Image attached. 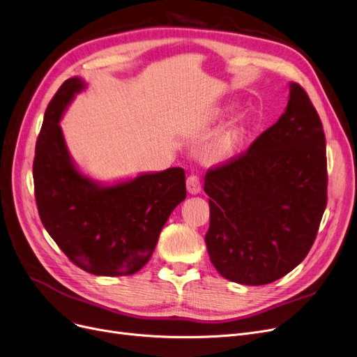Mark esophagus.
<instances>
[{
    "label": "esophagus",
    "mask_w": 357,
    "mask_h": 357,
    "mask_svg": "<svg viewBox=\"0 0 357 357\" xmlns=\"http://www.w3.org/2000/svg\"><path fill=\"white\" fill-rule=\"evenodd\" d=\"M186 184H188V192L192 193V195H197L199 192H201V180H199L197 176L195 174H190L186 180Z\"/></svg>",
    "instance_id": "34e87169"
}]
</instances>
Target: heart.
Here are the masks:
<instances>
[{"instance_id": "b5f03b06", "label": "heart", "mask_w": 357, "mask_h": 357, "mask_svg": "<svg viewBox=\"0 0 357 357\" xmlns=\"http://www.w3.org/2000/svg\"><path fill=\"white\" fill-rule=\"evenodd\" d=\"M240 132H241V126L240 124L231 127V129L228 130V133L220 140V144L217 145V149H215V153L221 155V153H224V152H227L228 149H230L234 145V142L237 140Z\"/></svg>"}]
</instances>
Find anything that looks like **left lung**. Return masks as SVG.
<instances>
[{
    "instance_id": "8db88e82",
    "label": "left lung",
    "mask_w": 357,
    "mask_h": 357,
    "mask_svg": "<svg viewBox=\"0 0 357 357\" xmlns=\"http://www.w3.org/2000/svg\"><path fill=\"white\" fill-rule=\"evenodd\" d=\"M326 186L321 119L305 89L291 83L280 120L246 152L206 171L212 265L245 286L289 274L317 238Z\"/></svg>"
}]
</instances>
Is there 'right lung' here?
<instances>
[{
	"instance_id": "1",
	"label": "right lung",
	"mask_w": 357,
	"mask_h": 357,
	"mask_svg": "<svg viewBox=\"0 0 357 357\" xmlns=\"http://www.w3.org/2000/svg\"><path fill=\"white\" fill-rule=\"evenodd\" d=\"M83 88L80 79H67L47 107L33 160L38 212L48 234L80 269L130 275L149 261L169 213L186 199V176L183 168H168L109 188L83 177L59 126Z\"/></svg>"
}]
</instances>
